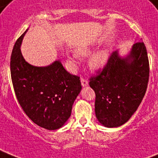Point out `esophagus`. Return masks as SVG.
<instances>
[{"label":"esophagus","mask_w":158,"mask_h":158,"mask_svg":"<svg viewBox=\"0 0 158 158\" xmlns=\"http://www.w3.org/2000/svg\"><path fill=\"white\" fill-rule=\"evenodd\" d=\"M81 84H82V86L84 87V86H87L88 84H89V82H88L87 79H84V78H81Z\"/></svg>","instance_id":"esophagus-1"}]
</instances>
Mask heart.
I'll use <instances>...</instances> for the list:
<instances>
[{
	"instance_id": "b5f03b06",
	"label": "heart",
	"mask_w": 158,
	"mask_h": 158,
	"mask_svg": "<svg viewBox=\"0 0 158 158\" xmlns=\"http://www.w3.org/2000/svg\"><path fill=\"white\" fill-rule=\"evenodd\" d=\"M89 51L85 49V48H79L76 50L77 55L79 56H86L89 55ZM108 60V53L106 50H101L97 54H95L94 55H93L92 57L90 58L89 60V65L92 67L93 69H100L101 67H103L104 65V64L107 62Z\"/></svg>"
}]
</instances>
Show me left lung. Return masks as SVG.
Returning a JSON list of instances; mask_svg holds the SVG:
<instances>
[{
  "mask_svg": "<svg viewBox=\"0 0 158 158\" xmlns=\"http://www.w3.org/2000/svg\"><path fill=\"white\" fill-rule=\"evenodd\" d=\"M148 79V57L143 41L133 44L127 57L112 53L103 69L89 79L96 96L95 114L101 124L117 127L127 123L140 105Z\"/></svg>",
  "mask_w": 158,
  "mask_h": 158,
  "instance_id": "obj_1",
  "label": "left lung"
}]
</instances>
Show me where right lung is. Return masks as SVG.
I'll return each mask as SVG.
<instances>
[{"label":"right lung","instance_id":"add662e5","mask_svg":"<svg viewBox=\"0 0 158 158\" xmlns=\"http://www.w3.org/2000/svg\"><path fill=\"white\" fill-rule=\"evenodd\" d=\"M26 31L15 43L10 57L15 96L35 124L48 130L58 129L70 117L73 103L82 89L80 79L67 72L60 60L46 67L27 63L20 49Z\"/></svg>","mask_w":158,"mask_h":158}]
</instances>
